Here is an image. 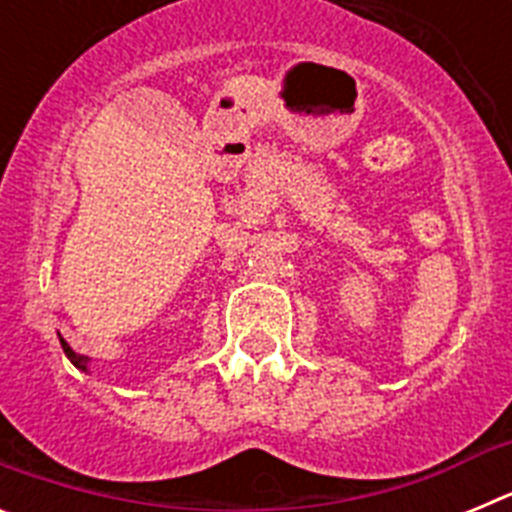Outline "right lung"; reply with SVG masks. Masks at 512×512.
<instances>
[{
	"label": "right lung",
	"mask_w": 512,
	"mask_h": 512,
	"mask_svg": "<svg viewBox=\"0 0 512 512\" xmlns=\"http://www.w3.org/2000/svg\"><path fill=\"white\" fill-rule=\"evenodd\" d=\"M61 346H63V354H66V356H69V359H71V364H74L76 366V369H81V372H87V356H81V354H76V351H74V348H71L69 346V343H66V341H63V338H61Z\"/></svg>",
	"instance_id": "obj_1"
}]
</instances>
